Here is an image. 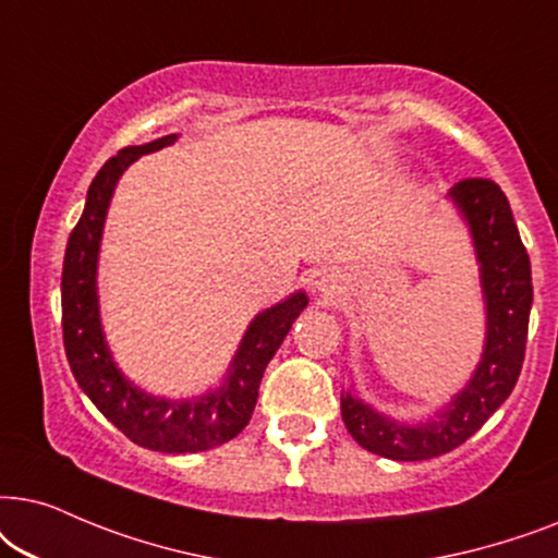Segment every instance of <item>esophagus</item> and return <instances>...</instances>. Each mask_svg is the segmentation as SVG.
<instances>
[{"mask_svg": "<svg viewBox=\"0 0 558 558\" xmlns=\"http://www.w3.org/2000/svg\"><path fill=\"white\" fill-rule=\"evenodd\" d=\"M314 288L318 293H331L333 288H337V275L329 270H318L314 275Z\"/></svg>", "mask_w": 558, "mask_h": 558, "instance_id": "esophagus-1", "label": "esophagus"}]
</instances>
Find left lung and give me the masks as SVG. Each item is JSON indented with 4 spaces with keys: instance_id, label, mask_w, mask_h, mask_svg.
Wrapping results in <instances>:
<instances>
[{
    "instance_id": "obj_1",
    "label": "left lung",
    "mask_w": 558,
    "mask_h": 558,
    "mask_svg": "<svg viewBox=\"0 0 558 558\" xmlns=\"http://www.w3.org/2000/svg\"><path fill=\"white\" fill-rule=\"evenodd\" d=\"M449 202L470 229L485 301V347L462 390L430 418L403 423L356 398L341 396V418L362 449L396 462H421L447 454L482 428L515 388L525 356L533 303L531 259L500 185L466 178L449 191Z\"/></svg>"
}]
</instances>
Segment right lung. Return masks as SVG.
Wrapping results in <instances>:
<instances>
[{"mask_svg":"<svg viewBox=\"0 0 558 558\" xmlns=\"http://www.w3.org/2000/svg\"><path fill=\"white\" fill-rule=\"evenodd\" d=\"M178 135H166L147 145H130L104 162L88 185L86 206L69 236L63 257L61 306L63 347L78 388L92 398L104 418L135 441L137 447L162 454H191L232 441L247 426L257 403L259 380L267 362L283 344L295 318L308 306V295L295 291L286 301L259 311L236 347L225 380L196 398H160L137 388L117 367L99 316V250L107 211L117 181L132 162L147 153L173 145Z\"/></svg>","mask_w":558,"mask_h":558,"instance_id":"add662e5","label":"right lung"}]
</instances>
